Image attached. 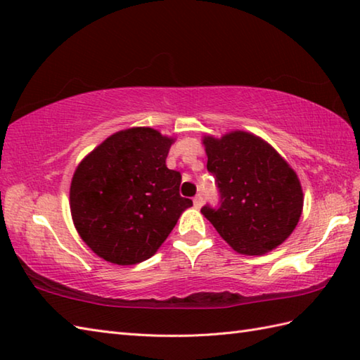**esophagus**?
<instances>
[{
  "instance_id": "34e87169",
  "label": "esophagus",
  "mask_w": 360,
  "mask_h": 360,
  "mask_svg": "<svg viewBox=\"0 0 360 360\" xmlns=\"http://www.w3.org/2000/svg\"><path fill=\"white\" fill-rule=\"evenodd\" d=\"M193 206L195 209H200L202 206V196L201 195H196L193 198Z\"/></svg>"
}]
</instances>
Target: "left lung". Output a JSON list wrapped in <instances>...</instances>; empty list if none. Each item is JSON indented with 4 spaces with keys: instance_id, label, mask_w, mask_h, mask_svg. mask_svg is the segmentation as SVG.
<instances>
[{
    "instance_id": "1",
    "label": "left lung",
    "mask_w": 360,
    "mask_h": 360,
    "mask_svg": "<svg viewBox=\"0 0 360 360\" xmlns=\"http://www.w3.org/2000/svg\"><path fill=\"white\" fill-rule=\"evenodd\" d=\"M202 145L221 206H204L201 214L238 255L264 256L283 245L304 204L297 172L266 140L248 131L207 134Z\"/></svg>"
}]
</instances>
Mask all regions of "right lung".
<instances>
[{
    "mask_svg": "<svg viewBox=\"0 0 360 360\" xmlns=\"http://www.w3.org/2000/svg\"><path fill=\"white\" fill-rule=\"evenodd\" d=\"M174 140L134 126L112 134L77 164L70 212L77 234L98 257L115 265L143 262L192 207V200L179 195V172L165 164Z\"/></svg>",
    "mask_w": 360,
    "mask_h": 360,
    "instance_id": "right-lung-1",
    "label": "right lung"
}]
</instances>
